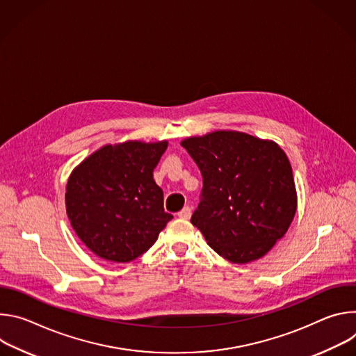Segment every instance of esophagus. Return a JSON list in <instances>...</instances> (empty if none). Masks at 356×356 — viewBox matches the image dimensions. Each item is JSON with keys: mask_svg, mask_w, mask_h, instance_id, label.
I'll use <instances>...</instances> for the list:
<instances>
[{"mask_svg": "<svg viewBox=\"0 0 356 356\" xmlns=\"http://www.w3.org/2000/svg\"><path fill=\"white\" fill-rule=\"evenodd\" d=\"M177 217L179 218H183V220H188L190 217H191V209L187 206V207H184L179 214H177Z\"/></svg>", "mask_w": 356, "mask_h": 356, "instance_id": "obj_1", "label": "esophagus"}]
</instances>
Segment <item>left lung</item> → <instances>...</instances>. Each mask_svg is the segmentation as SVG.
Returning <instances> with one entry per match:
<instances>
[{
	"mask_svg": "<svg viewBox=\"0 0 356 356\" xmlns=\"http://www.w3.org/2000/svg\"><path fill=\"white\" fill-rule=\"evenodd\" d=\"M181 146L202 175L191 224L232 264L258 261L287 232L297 193L291 165L273 140L238 131L190 136Z\"/></svg>",
	"mask_w": 356,
	"mask_h": 356,
	"instance_id": "1",
	"label": "left lung"
}]
</instances>
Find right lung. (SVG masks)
I'll return each mask as SVG.
<instances>
[{"instance_id":"obj_1","label":"right lung","mask_w":356,"mask_h":356,"mask_svg":"<svg viewBox=\"0 0 356 356\" xmlns=\"http://www.w3.org/2000/svg\"><path fill=\"white\" fill-rule=\"evenodd\" d=\"M168 140L106 145L77 165L66 186V213L81 242L101 259L131 262L173 218L154 169Z\"/></svg>"}]
</instances>
